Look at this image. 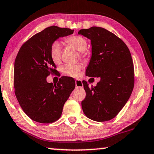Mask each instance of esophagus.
Wrapping results in <instances>:
<instances>
[{
    "mask_svg": "<svg viewBox=\"0 0 154 154\" xmlns=\"http://www.w3.org/2000/svg\"><path fill=\"white\" fill-rule=\"evenodd\" d=\"M75 87L76 88H82L83 87V84H82V80H75Z\"/></svg>",
    "mask_w": 154,
    "mask_h": 154,
    "instance_id": "obj_1",
    "label": "esophagus"
}]
</instances>
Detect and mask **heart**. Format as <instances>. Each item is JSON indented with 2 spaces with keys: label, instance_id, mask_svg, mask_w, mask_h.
Wrapping results in <instances>:
<instances>
[{
  "label": "heart",
  "instance_id": "b5f03b06",
  "mask_svg": "<svg viewBox=\"0 0 154 154\" xmlns=\"http://www.w3.org/2000/svg\"><path fill=\"white\" fill-rule=\"evenodd\" d=\"M67 44L74 48L75 50L81 53L82 56H85V51L87 47V42L85 37L80 35H73L65 39ZM50 57L55 63L60 62L61 57V46L59 42H54L50 48ZM82 65L81 64H65L62 67L63 74L68 75V76L75 77L76 76L78 73L82 69Z\"/></svg>",
  "mask_w": 154,
  "mask_h": 154
}]
</instances>
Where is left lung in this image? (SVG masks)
Here are the masks:
<instances>
[{
    "mask_svg": "<svg viewBox=\"0 0 154 154\" xmlns=\"http://www.w3.org/2000/svg\"><path fill=\"white\" fill-rule=\"evenodd\" d=\"M91 40V57L86 69L89 77L100 78L94 87L82 81L86 97L81 102L85 115L95 122L112 119L129 100L134 88V65L130 52L122 39L101 27L81 29Z\"/></svg>",
    "mask_w": 154,
    "mask_h": 154,
    "instance_id": "obj_1",
    "label": "left lung"
}]
</instances>
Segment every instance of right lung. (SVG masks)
<instances>
[{
  "mask_svg": "<svg viewBox=\"0 0 154 154\" xmlns=\"http://www.w3.org/2000/svg\"><path fill=\"white\" fill-rule=\"evenodd\" d=\"M74 30L57 26L48 27L22 45L14 63L15 94L20 106L32 120L50 123L60 118L63 108L75 88L73 78L62 76L57 85L46 78L57 70L50 57V48L59 37Z\"/></svg>",
  "mask_w": 154,
  "mask_h": 154,
  "instance_id": "obj_1",
  "label": "right lung"
}]
</instances>
